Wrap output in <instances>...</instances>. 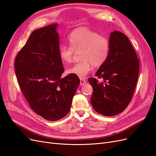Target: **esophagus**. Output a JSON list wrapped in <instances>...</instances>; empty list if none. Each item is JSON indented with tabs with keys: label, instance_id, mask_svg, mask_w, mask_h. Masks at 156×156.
Listing matches in <instances>:
<instances>
[{
	"label": "esophagus",
	"instance_id": "esophagus-1",
	"mask_svg": "<svg viewBox=\"0 0 156 156\" xmlns=\"http://www.w3.org/2000/svg\"><path fill=\"white\" fill-rule=\"evenodd\" d=\"M86 83H87V80H86L84 79H80V86H83Z\"/></svg>",
	"mask_w": 156,
	"mask_h": 156
}]
</instances>
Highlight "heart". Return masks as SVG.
Here are the masks:
<instances>
[{
  "label": "heart",
  "mask_w": 156,
  "mask_h": 156,
  "mask_svg": "<svg viewBox=\"0 0 156 156\" xmlns=\"http://www.w3.org/2000/svg\"><path fill=\"white\" fill-rule=\"evenodd\" d=\"M69 46L62 44L58 49V55L64 64L72 62L76 53H80L81 61L69 67L66 73L83 78L91 72L92 65L99 67L108 58L110 43L106 37L88 28L83 27L73 30L69 35Z\"/></svg>",
  "instance_id": "heart-1"
}]
</instances>
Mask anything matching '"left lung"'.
<instances>
[{
  "instance_id": "obj_1",
  "label": "left lung",
  "mask_w": 156,
  "mask_h": 156,
  "mask_svg": "<svg viewBox=\"0 0 156 156\" xmlns=\"http://www.w3.org/2000/svg\"><path fill=\"white\" fill-rule=\"evenodd\" d=\"M110 50L105 62L95 76L103 79L99 83L90 77L93 87L91 103L94 109L105 116L119 114L130 103L139 71V61L128 37L120 31L110 34Z\"/></svg>"
}]
</instances>
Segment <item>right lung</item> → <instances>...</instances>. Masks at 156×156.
<instances>
[{"mask_svg": "<svg viewBox=\"0 0 156 156\" xmlns=\"http://www.w3.org/2000/svg\"><path fill=\"white\" fill-rule=\"evenodd\" d=\"M57 24L32 32L15 60L16 77L21 91L36 114L48 121L65 117L80 80L64 71L58 55Z\"/></svg>", "mask_w": 156, "mask_h": 156, "instance_id": "obj_1", "label": "right lung"}]
</instances>
